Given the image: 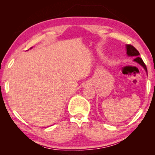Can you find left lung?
<instances>
[{
    "label": "left lung",
    "instance_id": "1",
    "mask_svg": "<svg viewBox=\"0 0 155 155\" xmlns=\"http://www.w3.org/2000/svg\"><path fill=\"white\" fill-rule=\"evenodd\" d=\"M127 54L128 56H134L135 57V59H134V61L137 62L138 64H140L141 66H143L144 69L147 72V68L146 64H144V62L143 61V60L141 58H140L139 55H140V52L136 49L134 46L130 45V44H127ZM148 73V72H147Z\"/></svg>",
    "mask_w": 155,
    "mask_h": 155
}]
</instances>
